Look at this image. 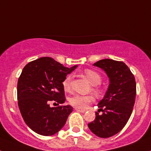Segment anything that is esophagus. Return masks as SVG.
Wrapping results in <instances>:
<instances>
[{
	"instance_id": "obj_1",
	"label": "esophagus",
	"mask_w": 151,
	"mask_h": 151,
	"mask_svg": "<svg viewBox=\"0 0 151 151\" xmlns=\"http://www.w3.org/2000/svg\"><path fill=\"white\" fill-rule=\"evenodd\" d=\"M75 110H76V111H78V112H80V113H85V112L86 111L85 109H81V108H78V107L75 108Z\"/></svg>"
}]
</instances>
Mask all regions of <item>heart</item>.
<instances>
[{
    "instance_id": "1",
    "label": "heart",
    "mask_w": 151,
    "mask_h": 151,
    "mask_svg": "<svg viewBox=\"0 0 151 151\" xmlns=\"http://www.w3.org/2000/svg\"><path fill=\"white\" fill-rule=\"evenodd\" d=\"M83 74L89 82L92 85V91L97 94V96H101L104 94L105 90L100 84L102 82V76L99 73L94 71L93 69H85ZM71 76H66L63 78L62 82V85L63 89L66 91H69L71 90ZM94 101V97L92 94L87 95H81V94H73L69 98V103L72 106L75 107L85 109L90 104Z\"/></svg>"
}]
</instances>
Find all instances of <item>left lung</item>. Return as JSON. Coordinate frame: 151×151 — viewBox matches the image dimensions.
<instances>
[{
  "mask_svg": "<svg viewBox=\"0 0 151 151\" xmlns=\"http://www.w3.org/2000/svg\"><path fill=\"white\" fill-rule=\"evenodd\" d=\"M103 69L110 78V85L104 99L98 104L93 122L88 124L92 132L106 138L119 132L132 113L135 101L136 82L130 69L122 61L101 60L94 64ZM101 111L102 113H98Z\"/></svg>",
  "mask_w": 151,
  "mask_h": 151,
  "instance_id": "1",
  "label": "left lung"
}]
</instances>
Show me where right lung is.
<instances>
[{
	"label": "right lung",
	"mask_w": 151,
	"mask_h": 151,
	"mask_svg": "<svg viewBox=\"0 0 151 151\" xmlns=\"http://www.w3.org/2000/svg\"><path fill=\"white\" fill-rule=\"evenodd\" d=\"M76 66L65 67L53 58L41 57L23 68L17 83L18 106L25 122L35 132L53 135L63 127L73 107L59 105L66 101L62 82ZM51 101L58 106L50 108Z\"/></svg>",
	"instance_id": "obj_1"
}]
</instances>
